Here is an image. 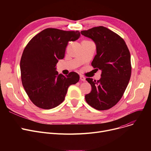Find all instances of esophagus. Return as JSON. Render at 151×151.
<instances>
[{"label":"esophagus","mask_w":151,"mask_h":151,"mask_svg":"<svg viewBox=\"0 0 151 151\" xmlns=\"http://www.w3.org/2000/svg\"><path fill=\"white\" fill-rule=\"evenodd\" d=\"M80 80L82 81H86V78L83 76H80Z\"/></svg>","instance_id":"obj_1"}]
</instances>
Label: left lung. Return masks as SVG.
Here are the masks:
<instances>
[{
	"mask_svg": "<svg viewBox=\"0 0 151 151\" xmlns=\"http://www.w3.org/2000/svg\"><path fill=\"white\" fill-rule=\"evenodd\" d=\"M81 34L96 43L97 54L91 65L101 70L99 80L86 79L92 87L86 101L97 110L108 109L121 100L128 86L132 73L130 51L122 38L104 26L82 30Z\"/></svg>",
	"mask_w": 151,
	"mask_h": 151,
	"instance_id": "8db88e82",
	"label": "left lung"
}]
</instances>
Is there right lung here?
Masks as SVG:
<instances>
[{"label": "right lung", "instance_id": "1", "mask_svg": "<svg viewBox=\"0 0 151 151\" xmlns=\"http://www.w3.org/2000/svg\"><path fill=\"white\" fill-rule=\"evenodd\" d=\"M80 37L78 30L47 28L26 45L20 61L21 81L30 100L37 107L50 109L58 106L64 100L68 87L79 81L80 76L76 72L59 75L55 66L64 58L68 43Z\"/></svg>", "mask_w": 151, "mask_h": 151}]
</instances>
